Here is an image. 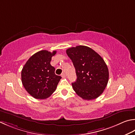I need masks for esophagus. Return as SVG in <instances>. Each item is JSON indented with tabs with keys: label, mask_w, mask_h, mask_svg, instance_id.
Returning <instances> with one entry per match:
<instances>
[{
	"label": "esophagus",
	"mask_w": 135,
	"mask_h": 135,
	"mask_svg": "<svg viewBox=\"0 0 135 135\" xmlns=\"http://www.w3.org/2000/svg\"><path fill=\"white\" fill-rule=\"evenodd\" d=\"M61 76L62 78H65V76H66V75H65V74L64 73H62V74H61Z\"/></svg>",
	"instance_id": "obj_1"
}]
</instances>
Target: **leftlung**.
<instances>
[{
	"mask_svg": "<svg viewBox=\"0 0 135 135\" xmlns=\"http://www.w3.org/2000/svg\"><path fill=\"white\" fill-rule=\"evenodd\" d=\"M66 52L72 61L77 76L72 83L74 90L85 100L97 98L104 92L109 80V71L104 59L85 46L71 47Z\"/></svg>",
	"mask_w": 135,
	"mask_h": 135,
	"instance_id": "left-lung-1",
	"label": "left lung"
}]
</instances>
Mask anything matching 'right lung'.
<instances>
[{
	"label": "right lung",
	"instance_id": "add662e5",
	"mask_svg": "<svg viewBox=\"0 0 135 135\" xmlns=\"http://www.w3.org/2000/svg\"><path fill=\"white\" fill-rule=\"evenodd\" d=\"M52 52L41 50L33 54L23 67L21 74L23 86L36 99H46L56 89L61 76L55 74V68L50 64Z\"/></svg>",
	"mask_w": 135,
	"mask_h": 135
}]
</instances>
